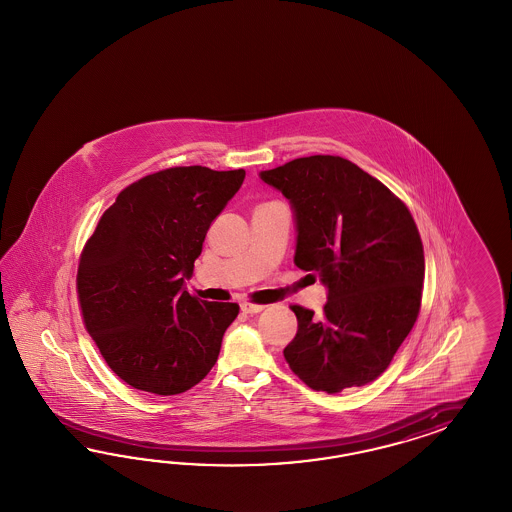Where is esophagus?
Returning <instances> with one entry per match:
<instances>
[{
  "instance_id": "34e87169",
  "label": "esophagus",
  "mask_w": 512,
  "mask_h": 512,
  "mask_svg": "<svg viewBox=\"0 0 512 512\" xmlns=\"http://www.w3.org/2000/svg\"><path fill=\"white\" fill-rule=\"evenodd\" d=\"M240 310L244 311V313H259V311L264 310V306H261V304H253V302L244 300V302L240 304Z\"/></svg>"
}]
</instances>
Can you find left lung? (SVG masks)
<instances>
[{"label":"left lung","instance_id":"8db88e82","mask_svg":"<svg viewBox=\"0 0 512 512\" xmlns=\"http://www.w3.org/2000/svg\"><path fill=\"white\" fill-rule=\"evenodd\" d=\"M295 210V264L328 287L323 313L291 306L283 355L313 390L364 387L385 372L419 317L424 249L409 208L340 155L298 157L261 172Z\"/></svg>","mask_w":512,"mask_h":512}]
</instances>
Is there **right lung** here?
I'll list each match as a JSON object with an SVG mask.
<instances>
[{
    "label": "right lung",
    "instance_id": "right-lung-1",
    "mask_svg": "<svg viewBox=\"0 0 512 512\" xmlns=\"http://www.w3.org/2000/svg\"><path fill=\"white\" fill-rule=\"evenodd\" d=\"M246 171L172 167L125 187L80 253L78 304L99 353L127 385L182 394L216 364L238 304L184 289L210 223Z\"/></svg>",
    "mask_w": 512,
    "mask_h": 512
}]
</instances>
